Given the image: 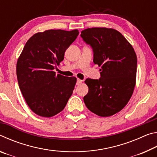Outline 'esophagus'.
<instances>
[{
    "label": "esophagus",
    "instance_id": "34e87169",
    "mask_svg": "<svg viewBox=\"0 0 157 157\" xmlns=\"http://www.w3.org/2000/svg\"><path fill=\"white\" fill-rule=\"evenodd\" d=\"M82 79H77V84H78V85H79V84H80L81 83H82Z\"/></svg>",
    "mask_w": 157,
    "mask_h": 157
}]
</instances>
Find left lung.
Returning <instances> with one entry per match:
<instances>
[{
	"label": "left lung",
	"instance_id": "1",
	"mask_svg": "<svg viewBox=\"0 0 157 157\" xmlns=\"http://www.w3.org/2000/svg\"><path fill=\"white\" fill-rule=\"evenodd\" d=\"M94 52V62L101 66L100 78H88L86 107L96 115L111 116L125 107L136 84V52L123 34L112 28H92L81 32Z\"/></svg>",
	"mask_w": 157,
	"mask_h": 157
}]
</instances>
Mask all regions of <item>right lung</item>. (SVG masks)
Masks as SVG:
<instances>
[{
  "label": "right lung",
  "instance_id": "right-lung-1",
  "mask_svg": "<svg viewBox=\"0 0 157 157\" xmlns=\"http://www.w3.org/2000/svg\"><path fill=\"white\" fill-rule=\"evenodd\" d=\"M78 34V30L36 33L26 42L18 57V86L29 107L38 116L49 118L59 113L73 94L76 78L56 75L53 70Z\"/></svg>",
  "mask_w": 157,
  "mask_h": 157
}]
</instances>
